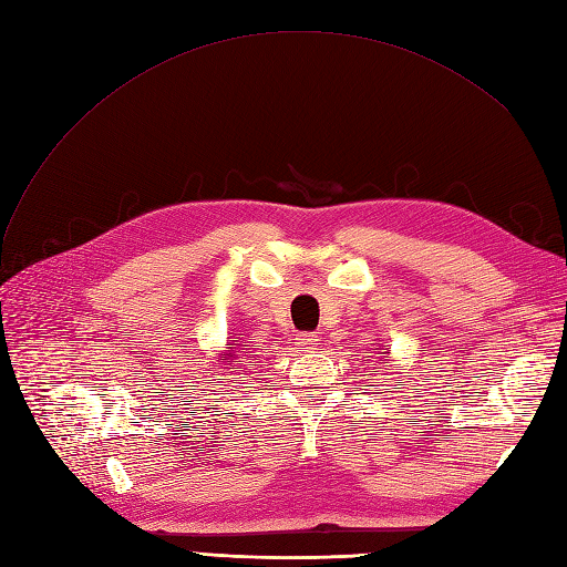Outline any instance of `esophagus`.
Returning <instances> with one entry per match:
<instances>
[{"instance_id": "esophagus-1", "label": "esophagus", "mask_w": 567, "mask_h": 567, "mask_svg": "<svg viewBox=\"0 0 567 567\" xmlns=\"http://www.w3.org/2000/svg\"><path fill=\"white\" fill-rule=\"evenodd\" d=\"M319 346V338L315 333H298L296 336V348L300 352H315Z\"/></svg>"}]
</instances>
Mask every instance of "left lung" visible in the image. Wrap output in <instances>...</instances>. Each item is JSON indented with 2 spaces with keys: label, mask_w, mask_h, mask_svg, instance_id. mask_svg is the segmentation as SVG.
Segmentation results:
<instances>
[{
  "label": "left lung",
  "mask_w": 567,
  "mask_h": 567,
  "mask_svg": "<svg viewBox=\"0 0 567 567\" xmlns=\"http://www.w3.org/2000/svg\"><path fill=\"white\" fill-rule=\"evenodd\" d=\"M381 354H383V357H381V362H383V364H390V359H385V352H381Z\"/></svg>",
  "instance_id": "obj_1"
}]
</instances>
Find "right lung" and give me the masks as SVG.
<instances>
[{
    "label": "right lung",
    "instance_id": "obj_1",
    "mask_svg": "<svg viewBox=\"0 0 567 567\" xmlns=\"http://www.w3.org/2000/svg\"><path fill=\"white\" fill-rule=\"evenodd\" d=\"M234 346H238V340H234ZM241 350H244V348H241ZM236 352H238V348H229L225 354L217 357V362L225 364V369H231V364L236 362V357H238Z\"/></svg>",
    "mask_w": 567,
    "mask_h": 567
}]
</instances>
